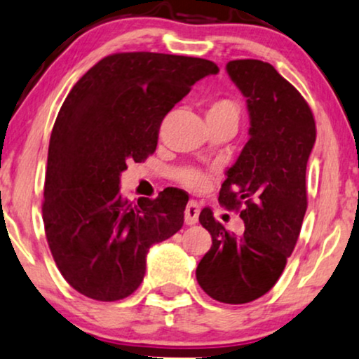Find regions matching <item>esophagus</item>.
Wrapping results in <instances>:
<instances>
[{
  "label": "esophagus",
  "instance_id": "obj_1",
  "mask_svg": "<svg viewBox=\"0 0 359 359\" xmlns=\"http://www.w3.org/2000/svg\"><path fill=\"white\" fill-rule=\"evenodd\" d=\"M198 213H201V205L195 201H190L185 207V224L194 225L198 222Z\"/></svg>",
  "mask_w": 359,
  "mask_h": 359
}]
</instances>
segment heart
<instances>
[{"mask_svg":"<svg viewBox=\"0 0 359 359\" xmlns=\"http://www.w3.org/2000/svg\"><path fill=\"white\" fill-rule=\"evenodd\" d=\"M240 109L238 104L232 101V99H215L210 102V106L207 109V119H237L238 121ZM174 177L179 180L184 187L190 190H202L208 185V175L205 172L197 169V167H182V169H177L174 172Z\"/></svg>","mask_w":359,"mask_h":359,"instance_id":"obj_1","label":"heart"}]
</instances>
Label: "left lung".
<instances>
[{
    "mask_svg": "<svg viewBox=\"0 0 359 359\" xmlns=\"http://www.w3.org/2000/svg\"><path fill=\"white\" fill-rule=\"evenodd\" d=\"M226 72L247 97L250 139L226 170L219 202L240 212L245 230L230 233L212 208H203L198 222L212 247L195 275L213 300L242 305L273 288L297 245L316 126L302 94L269 62L237 59Z\"/></svg>",
    "mask_w": 359,
    "mask_h": 359,
    "instance_id": "1",
    "label": "left lung"
}]
</instances>
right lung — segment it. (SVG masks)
<instances>
[{
  "label": "right lung",
  "instance_id": "right-lung-1",
  "mask_svg": "<svg viewBox=\"0 0 359 359\" xmlns=\"http://www.w3.org/2000/svg\"><path fill=\"white\" fill-rule=\"evenodd\" d=\"M215 62L162 53H116L94 65L62 102L44 180L43 222L59 271L76 292L99 302L133 294L146 257L184 225L187 201L170 194L119 192L127 162L156 152L167 112Z\"/></svg>",
  "mask_w": 359,
  "mask_h": 359
}]
</instances>
